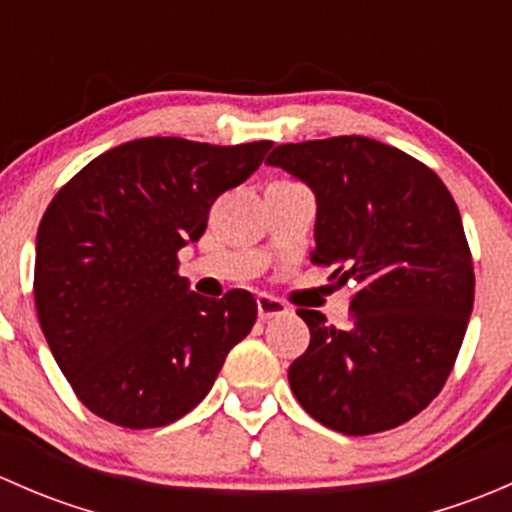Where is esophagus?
Instances as JSON below:
<instances>
[{
  "instance_id": "1",
  "label": "esophagus",
  "mask_w": 512,
  "mask_h": 512,
  "mask_svg": "<svg viewBox=\"0 0 512 512\" xmlns=\"http://www.w3.org/2000/svg\"><path fill=\"white\" fill-rule=\"evenodd\" d=\"M289 307L282 299L272 297V294H257V314H260V319H272V317H282V314H287Z\"/></svg>"
}]
</instances>
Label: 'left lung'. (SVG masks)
<instances>
[{
  "mask_svg": "<svg viewBox=\"0 0 512 512\" xmlns=\"http://www.w3.org/2000/svg\"><path fill=\"white\" fill-rule=\"evenodd\" d=\"M267 163L312 188V262L354 287L347 329L297 309L312 339L289 366L294 396L347 436L401 426L443 389L473 309L456 200L421 160L364 136L285 143Z\"/></svg>",
  "mask_w": 512,
  "mask_h": 512,
  "instance_id": "left-lung-1",
  "label": "left lung"
}]
</instances>
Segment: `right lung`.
I'll list each match as a JSON object with an SVG mask.
<instances>
[{
  "label": "right lung",
  "instance_id": "add662e5",
  "mask_svg": "<svg viewBox=\"0 0 512 512\" xmlns=\"http://www.w3.org/2000/svg\"><path fill=\"white\" fill-rule=\"evenodd\" d=\"M270 148L138 138L101 153L54 195L36 232V314L96 416L123 428L178 421L250 334L255 297L190 292L178 250L200 240L215 200L245 183Z\"/></svg>",
  "mask_w": 512,
  "mask_h": 512
}]
</instances>
